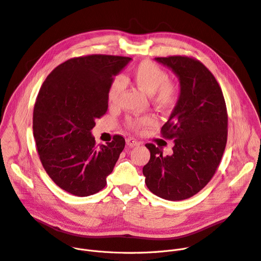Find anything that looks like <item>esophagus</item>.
<instances>
[{
  "label": "esophagus",
  "instance_id": "obj_1",
  "mask_svg": "<svg viewBox=\"0 0 261 261\" xmlns=\"http://www.w3.org/2000/svg\"><path fill=\"white\" fill-rule=\"evenodd\" d=\"M126 143H127L128 146H131V147H135V146L141 145V142H138L137 140H135V138H132V137H128L126 140Z\"/></svg>",
  "mask_w": 261,
  "mask_h": 261
}]
</instances>
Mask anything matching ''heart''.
Listing matches in <instances>:
<instances>
[{
    "label": "heart",
    "instance_id": "1",
    "mask_svg": "<svg viewBox=\"0 0 261 261\" xmlns=\"http://www.w3.org/2000/svg\"><path fill=\"white\" fill-rule=\"evenodd\" d=\"M132 82L149 95L154 105L163 110L174 108L180 98V88L177 83L168 79L164 69L151 61H143L137 64L131 71ZM124 89V84L119 77H115L108 88L107 98L110 103H115ZM151 115L127 117L126 126L135 131H140L155 124Z\"/></svg>",
    "mask_w": 261,
    "mask_h": 261
}]
</instances>
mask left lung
<instances>
[{
    "label": "left lung",
    "mask_w": 261,
    "mask_h": 261,
    "mask_svg": "<svg viewBox=\"0 0 261 261\" xmlns=\"http://www.w3.org/2000/svg\"><path fill=\"white\" fill-rule=\"evenodd\" d=\"M171 68L180 83V98L162 128L174 140L171 155L146 144L150 161L143 168L148 189L167 200L197 194L214 176L228 138V112L222 90L212 72L198 60L186 56L155 58Z\"/></svg>",
    "instance_id": "1"
}]
</instances>
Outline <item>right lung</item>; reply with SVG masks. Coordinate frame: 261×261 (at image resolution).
<instances>
[{
    "label": "right lung",
    "mask_w": 261,
    "mask_h": 261,
    "mask_svg": "<svg viewBox=\"0 0 261 261\" xmlns=\"http://www.w3.org/2000/svg\"><path fill=\"white\" fill-rule=\"evenodd\" d=\"M131 58L90 55L68 60L46 77L33 108V137L49 177L66 192L90 196L105 188L125 148L114 135L96 146L91 130L108 110V88Z\"/></svg>",
    "instance_id": "obj_1"
}]
</instances>
